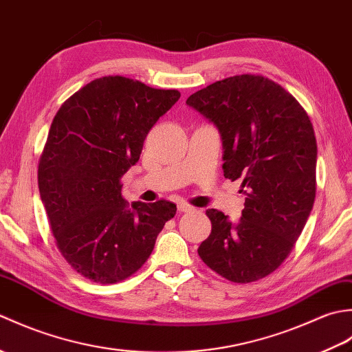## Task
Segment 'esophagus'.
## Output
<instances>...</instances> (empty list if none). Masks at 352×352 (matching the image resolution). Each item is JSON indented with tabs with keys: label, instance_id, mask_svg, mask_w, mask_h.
Segmentation results:
<instances>
[{
	"label": "esophagus",
	"instance_id": "34e87169",
	"mask_svg": "<svg viewBox=\"0 0 352 352\" xmlns=\"http://www.w3.org/2000/svg\"><path fill=\"white\" fill-rule=\"evenodd\" d=\"M178 212L180 213H188V212H192L193 210V207L190 206V204H186V203H182V204H178Z\"/></svg>",
	"mask_w": 352,
	"mask_h": 352
}]
</instances>
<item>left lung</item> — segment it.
Returning <instances> with one entry per match:
<instances>
[{
    "label": "left lung",
    "instance_id": "1",
    "mask_svg": "<svg viewBox=\"0 0 352 352\" xmlns=\"http://www.w3.org/2000/svg\"><path fill=\"white\" fill-rule=\"evenodd\" d=\"M186 102L219 129L223 177L241 178L246 197L236 222L208 208L212 233L198 256L228 281L265 278L289 257L315 203L318 146L307 111L256 74L216 81Z\"/></svg>",
    "mask_w": 352,
    "mask_h": 352
}]
</instances>
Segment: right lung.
I'll list each match as a JSON object with an SVG mask.
<instances>
[{"label": "right lung", "instance_id": "obj_1", "mask_svg": "<svg viewBox=\"0 0 352 352\" xmlns=\"http://www.w3.org/2000/svg\"><path fill=\"white\" fill-rule=\"evenodd\" d=\"M180 98L121 76L96 78L58 109L39 159L37 183L56 245L74 271L100 284L144 266L177 206L122 197L149 130Z\"/></svg>", "mask_w": 352, "mask_h": 352}]
</instances>
